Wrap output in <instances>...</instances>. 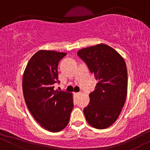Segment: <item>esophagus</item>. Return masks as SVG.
<instances>
[{
    "label": "esophagus",
    "instance_id": "1",
    "mask_svg": "<svg viewBox=\"0 0 150 150\" xmlns=\"http://www.w3.org/2000/svg\"><path fill=\"white\" fill-rule=\"evenodd\" d=\"M79 94H80V93H79V92H74V95H75V97H77Z\"/></svg>",
    "mask_w": 150,
    "mask_h": 150
}]
</instances>
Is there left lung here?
<instances>
[{"label":"left lung","mask_w":150,"mask_h":150,"mask_svg":"<svg viewBox=\"0 0 150 150\" xmlns=\"http://www.w3.org/2000/svg\"><path fill=\"white\" fill-rule=\"evenodd\" d=\"M77 56L98 81L83 109L87 123L97 129L107 128L116 121L125 104L128 74L123 57L104 44L78 51Z\"/></svg>","instance_id":"left-lung-1"}]
</instances>
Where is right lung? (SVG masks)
<instances>
[{
    "label": "right lung",
    "mask_w": 150,
    "mask_h": 150,
    "mask_svg": "<svg viewBox=\"0 0 150 150\" xmlns=\"http://www.w3.org/2000/svg\"><path fill=\"white\" fill-rule=\"evenodd\" d=\"M66 53L41 50L30 58L23 74L22 90L29 111L41 126L59 132L70 120L73 108V95L55 90L58 63Z\"/></svg>",
    "instance_id": "add662e5"
}]
</instances>
